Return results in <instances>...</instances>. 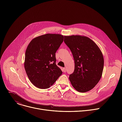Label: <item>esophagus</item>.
Returning a JSON list of instances; mask_svg holds the SVG:
<instances>
[{"instance_id": "obj_1", "label": "esophagus", "mask_w": 122, "mask_h": 122, "mask_svg": "<svg viewBox=\"0 0 122 122\" xmlns=\"http://www.w3.org/2000/svg\"><path fill=\"white\" fill-rule=\"evenodd\" d=\"M62 71L64 72H66V68L64 67V68H62Z\"/></svg>"}]
</instances>
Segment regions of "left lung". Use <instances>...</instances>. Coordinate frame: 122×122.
Returning <instances> with one entry per match:
<instances>
[{
  "mask_svg": "<svg viewBox=\"0 0 122 122\" xmlns=\"http://www.w3.org/2000/svg\"><path fill=\"white\" fill-rule=\"evenodd\" d=\"M64 42L74 59V71L69 77L72 86L81 93L91 90L102 75L104 58L100 49L94 41L84 36H65Z\"/></svg>",
  "mask_w": 122,
  "mask_h": 122,
  "instance_id": "left-lung-1",
  "label": "left lung"
}]
</instances>
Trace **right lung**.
<instances>
[{"mask_svg": "<svg viewBox=\"0 0 122 122\" xmlns=\"http://www.w3.org/2000/svg\"><path fill=\"white\" fill-rule=\"evenodd\" d=\"M64 41L59 34H46L34 38L25 53L24 66L31 83L40 89H47L62 74L56 65V53Z\"/></svg>", "mask_w": 122, "mask_h": 122, "instance_id": "obj_1", "label": "right lung"}]
</instances>
